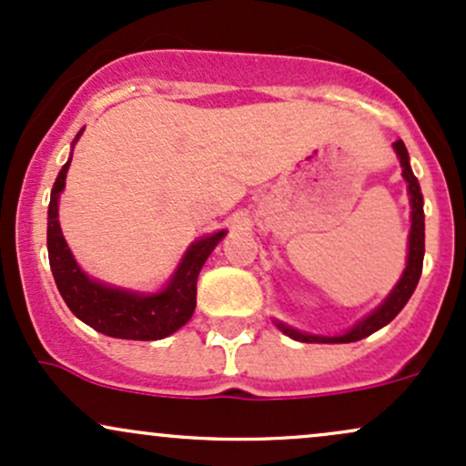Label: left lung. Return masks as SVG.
<instances>
[{"label":"left lung","mask_w":466,"mask_h":466,"mask_svg":"<svg viewBox=\"0 0 466 466\" xmlns=\"http://www.w3.org/2000/svg\"><path fill=\"white\" fill-rule=\"evenodd\" d=\"M394 151H397L400 159V168H403V177L408 181V192H410V203H411V228H410V245H408V265H405L403 276L397 282V287L390 291V296L379 304L370 315L360 319L350 330H346L344 335L337 337H324V335H311L302 333V330L291 329V326L276 322L278 329L282 333L291 337L296 341H307V344H349V341H360L363 337L372 335L374 330L383 329V326L392 322L394 318L400 313V309L408 304V300L414 293L416 285H419V278L422 271V256H425V215H422V192L419 186V179L414 177L410 168V155L405 148L403 140L394 142Z\"/></svg>","instance_id":"left-lung-1"}]
</instances>
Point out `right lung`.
Returning a JSON list of instances; mask_svg holds the SVG:
<instances>
[{
    "instance_id": "obj_1",
    "label": "right lung",
    "mask_w": 466,
    "mask_h": 466,
    "mask_svg": "<svg viewBox=\"0 0 466 466\" xmlns=\"http://www.w3.org/2000/svg\"><path fill=\"white\" fill-rule=\"evenodd\" d=\"M80 133L83 129L78 131L74 144L78 142ZM69 162L72 157L58 173L50 195V208H47V256H50L52 276H55L58 293L69 311L98 333L117 337V339L153 341L173 335L195 313L197 278L208 256L228 232L221 229L210 237L195 240L186 249L173 278L157 293L127 291V289H116L92 280L74 260L58 226V197L66 188Z\"/></svg>"
}]
</instances>
